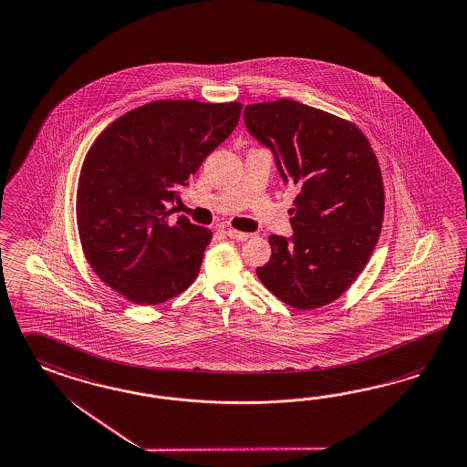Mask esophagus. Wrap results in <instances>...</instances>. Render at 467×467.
Instances as JSON below:
<instances>
[{
	"mask_svg": "<svg viewBox=\"0 0 467 467\" xmlns=\"http://www.w3.org/2000/svg\"><path fill=\"white\" fill-rule=\"evenodd\" d=\"M227 237L234 240H239V242H244V240L249 239V234H245V232H239V230H227Z\"/></svg>",
	"mask_w": 467,
	"mask_h": 467,
	"instance_id": "1",
	"label": "esophagus"
}]
</instances>
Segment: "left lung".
<instances>
[{"label": "left lung", "instance_id": "obj_1", "mask_svg": "<svg viewBox=\"0 0 467 467\" xmlns=\"http://www.w3.org/2000/svg\"><path fill=\"white\" fill-rule=\"evenodd\" d=\"M245 127L298 186L293 235H269L271 259L257 275L289 306L332 303L369 261L384 215L381 169L359 129L293 99L249 105Z\"/></svg>", "mask_w": 467, "mask_h": 467}]
</instances>
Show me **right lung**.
I'll list each match as a JSON object with an SVG mask.
<instances>
[{
	"instance_id": "1",
	"label": "right lung",
	"mask_w": 467,
	"mask_h": 467,
	"mask_svg": "<svg viewBox=\"0 0 467 467\" xmlns=\"http://www.w3.org/2000/svg\"><path fill=\"white\" fill-rule=\"evenodd\" d=\"M242 103L159 99L113 121L84 159L76 218L98 277L137 305H157L192 286L208 228L171 222L180 190L237 127Z\"/></svg>"
}]
</instances>
